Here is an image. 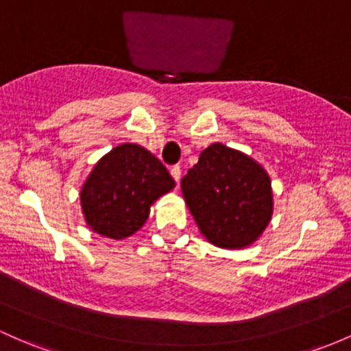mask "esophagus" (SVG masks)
<instances>
[{
    "label": "esophagus",
    "instance_id": "obj_1",
    "mask_svg": "<svg viewBox=\"0 0 351 351\" xmlns=\"http://www.w3.org/2000/svg\"><path fill=\"white\" fill-rule=\"evenodd\" d=\"M169 173H171L173 180H175V182L178 183L180 178H182V168H180L178 165H176V167H171V169H169Z\"/></svg>",
    "mask_w": 351,
    "mask_h": 351
}]
</instances>
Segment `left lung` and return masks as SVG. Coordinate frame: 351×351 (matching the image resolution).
Segmentation results:
<instances>
[{"mask_svg": "<svg viewBox=\"0 0 351 351\" xmlns=\"http://www.w3.org/2000/svg\"><path fill=\"white\" fill-rule=\"evenodd\" d=\"M182 193L211 245L241 250L253 245L273 215L267 169L243 152L213 143L182 180Z\"/></svg>", "mask_w": 351, "mask_h": 351, "instance_id": "obj_1", "label": "left lung"}]
</instances>
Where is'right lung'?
Masks as SVG:
<instances>
[{"label":"right lung","mask_w":351,"mask_h":351,"mask_svg":"<svg viewBox=\"0 0 351 351\" xmlns=\"http://www.w3.org/2000/svg\"><path fill=\"white\" fill-rule=\"evenodd\" d=\"M175 180L143 146H114L98 160L80 191L84 221L101 237L125 240L145 225L149 208Z\"/></svg>","instance_id":"obj_1"}]
</instances>
